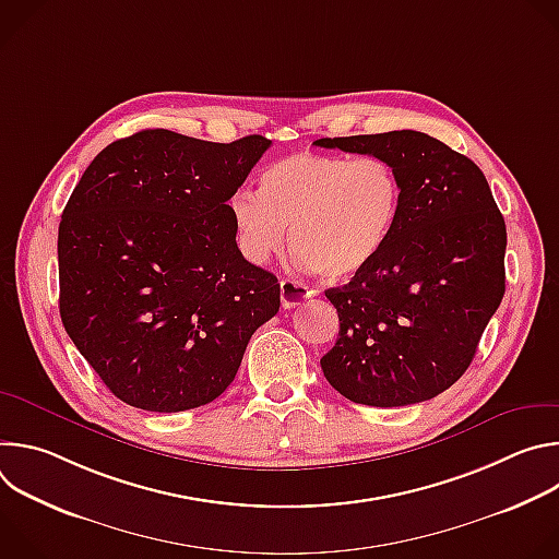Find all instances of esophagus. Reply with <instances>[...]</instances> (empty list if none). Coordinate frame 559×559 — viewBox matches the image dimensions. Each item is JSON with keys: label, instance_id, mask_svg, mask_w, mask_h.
I'll use <instances>...</instances> for the list:
<instances>
[{"label": "esophagus", "instance_id": "1", "mask_svg": "<svg viewBox=\"0 0 559 559\" xmlns=\"http://www.w3.org/2000/svg\"><path fill=\"white\" fill-rule=\"evenodd\" d=\"M309 294L311 292L302 283H298V281H292V278H283L281 281V300H283L285 309L300 305L305 298H309Z\"/></svg>", "mask_w": 559, "mask_h": 559}]
</instances>
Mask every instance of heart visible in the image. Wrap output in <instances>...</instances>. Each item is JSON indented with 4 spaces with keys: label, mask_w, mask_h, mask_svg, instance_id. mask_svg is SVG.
<instances>
[{
    "label": "heart",
    "mask_w": 559,
    "mask_h": 559,
    "mask_svg": "<svg viewBox=\"0 0 559 559\" xmlns=\"http://www.w3.org/2000/svg\"><path fill=\"white\" fill-rule=\"evenodd\" d=\"M403 179L380 156L294 152L259 175V192L238 188L229 214L238 248L261 265L289 248L305 270L345 283L384 252L403 212Z\"/></svg>",
    "instance_id": "heart-1"
}]
</instances>
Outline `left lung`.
Wrapping results in <instances>:
<instances>
[{
  "instance_id": "1",
  "label": "left lung",
  "mask_w": 559,
  "mask_h": 559,
  "mask_svg": "<svg viewBox=\"0 0 559 559\" xmlns=\"http://www.w3.org/2000/svg\"><path fill=\"white\" fill-rule=\"evenodd\" d=\"M313 143L386 158L405 192L380 259L325 292L341 332L323 373L358 405L431 401L466 371L504 296L507 225L491 188L468 156L425 132Z\"/></svg>"
}]
</instances>
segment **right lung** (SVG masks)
Returning <instances> with one entry per match:
<instances>
[{
	"label": "right lung",
	"mask_w": 559,
	"mask_h": 559,
	"mask_svg": "<svg viewBox=\"0 0 559 559\" xmlns=\"http://www.w3.org/2000/svg\"><path fill=\"white\" fill-rule=\"evenodd\" d=\"M270 143L141 130L104 147L72 190L57 238L61 323L126 405L212 403L278 311L281 285L243 259L227 205Z\"/></svg>",
	"instance_id": "add662e5"
}]
</instances>
